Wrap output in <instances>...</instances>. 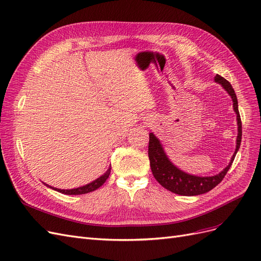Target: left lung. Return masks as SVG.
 <instances>
[{
  "label": "left lung",
  "instance_id": "1",
  "mask_svg": "<svg viewBox=\"0 0 261 261\" xmlns=\"http://www.w3.org/2000/svg\"><path fill=\"white\" fill-rule=\"evenodd\" d=\"M215 81L220 83L223 89L230 94L233 100V108L235 114H237L239 130L237 139V148H235V152L231 158V162L220 173L213 176H197L186 173L184 171L178 169V168L169 161V158L167 157L159 140L153 133H149L148 158L150 169H152L154 178L162 187H164L168 191L175 193V194L184 196H194L204 194V193L213 190L223 180L226 172L229 171L230 167L234 161L235 155H237L240 148L242 141V121L239 112L237 94H235L231 83L228 80H225L223 77H221V75L217 74L215 77Z\"/></svg>",
  "mask_w": 261,
  "mask_h": 261
}]
</instances>
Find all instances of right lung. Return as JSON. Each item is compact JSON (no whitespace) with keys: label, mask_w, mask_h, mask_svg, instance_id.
I'll return each instance as SVG.
<instances>
[{"label":"right lung","mask_w":261,"mask_h":261,"mask_svg":"<svg viewBox=\"0 0 261 261\" xmlns=\"http://www.w3.org/2000/svg\"><path fill=\"white\" fill-rule=\"evenodd\" d=\"M111 169L112 168L109 167L108 170L102 175L99 176V178H97L96 180H94L93 182H91L89 184H87V186H83V187H80V188H77V189H71V190H61V189H54L52 187L49 186H46L48 188H51L57 192L60 193H63V194H67V195H80V194H87V193H90V192H93L95 190H97L99 187H102L103 184L105 183V181L108 179L109 174H111Z\"/></svg>","instance_id":"right-lung-1"}]
</instances>
